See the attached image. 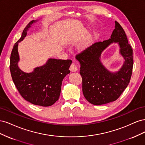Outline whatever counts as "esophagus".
Segmentation results:
<instances>
[{
  "label": "esophagus",
  "mask_w": 145,
  "mask_h": 145,
  "mask_svg": "<svg viewBox=\"0 0 145 145\" xmlns=\"http://www.w3.org/2000/svg\"><path fill=\"white\" fill-rule=\"evenodd\" d=\"M69 69H70V71H72V72H76V71H77V70H78V68L77 67L76 65L74 63H72L71 65V66H70Z\"/></svg>",
  "instance_id": "1"
}]
</instances>
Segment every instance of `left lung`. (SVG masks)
<instances>
[{
  "mask_svg": "<svg viewBox=\"0 0 145 145\" xmlns=\"http://www.w3.org/2000/svg\"><path fill=\"white\" fill-rule=\"evenodd\" d=\"M113 42H118L125 62L119 71L110 72L101 62V54ZM133 49L128 43L124 29L115 22L111 38L95 43L80 53L76 59L80 63L82 91L85 98L94 105L108 103L116 100L130 82L133 68Z\"/></svg>",
  "mask_w": 145,
  "mask_h": 145,
  "instance_id": "1",
  "label": "left lung"
}]
</instances>
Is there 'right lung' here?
Masks as SVG:
<instances>
[{
    "instance_id": "right-lung-1",
    "label": "right lung",
    "mask_w": 145,
    "mask_h": 145,
    "mask_svg": "<svg viewBox=\"0 0 145 145\" xmlns=\"http://www.w3.org/2000/svg\"><path fill=\"white\" fill-rule=\"evenodd\" d=\"M36 22L31 21L26 26L20 39L13 46L10 69L13 82L22 97L32 104L49 106L59 98L62 80L70 72L69 68L72 60L50 59L46 64L34 68L30 73L19 69L18 43L24 40L31 25Z\"/></svg>"
}]
</instances>
